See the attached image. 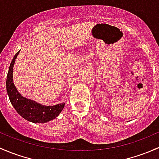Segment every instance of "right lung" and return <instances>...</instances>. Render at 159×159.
<instances>
[{"label":"right lung","instance_id":"add662e5","mask_svg":"<svg viewBox=\"0 0 159 159\" xmlns=\"http://www.w3.org/2000/svg\"><path fill=\"white\" fill-rule=\"evenodd\" d=\"M19 52L20 51L13 56L7 76V92L9 96L11 104L23 118L32 123H44L56 119L64 108L65 103H61L54 106L42 105L37 102L23 97L18 92L17 89L13 84V66L15 59L17 57Z\"/></svg>","mask_w":159,"mask_h":159}]
</instances>
